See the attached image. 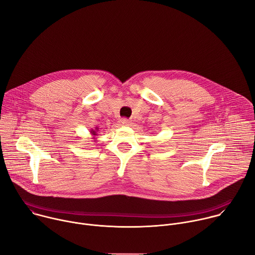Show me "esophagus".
<instances>
[{
    "label": "esophagus",
    "mask_w": 255,
    "mask_h": 255,
    "mask_svg": "<svg viewBox=\"0 0 255 255\" xmlns=\"http://www.w3.org/2000/svg\"><path fill=\"white\" fill-rule=\"evenodd\" d=\"M120 124H121L122 126H130V125L132 124V122H131V120L124 118V119H121V120H120Z\"/></svg>",
    "instance_id": "obj_1"
}]
</instances>
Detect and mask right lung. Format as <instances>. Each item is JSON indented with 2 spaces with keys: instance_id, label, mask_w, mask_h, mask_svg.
Segmentation results:
<instances>
[{
  "instance_id": "add662e5",
  "label": "right lung",
  "mask_w": 255,
  "mask_h": 255,
  "mask_svg": "<svg viewBox=\"0 0 255 255\" xmlns=\"http://www.w3.org/2000/svg\"><path fill=\"white\" fill-rule=\"evenodd\" d=\"M98 131H99V128H98V127H96L95 129H92V130H91V134L93 135V139H94V141H95V142L97 141V140H96V139H97V138H96V136H98V135H99V134H98Z\"/></svg>"
}]
</instances>
